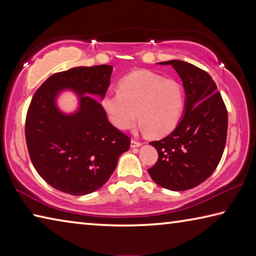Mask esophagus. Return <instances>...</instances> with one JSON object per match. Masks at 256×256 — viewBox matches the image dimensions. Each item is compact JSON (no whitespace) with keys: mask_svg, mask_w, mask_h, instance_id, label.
<instances>
[{"mask_svg":"<svg viewBox=\"0 0 256 256\" xmlns=\"http://www.w3.org/2000/svg\"><path fill=\"white\" fill-rule=\"evenodd\" d=\"M142 144L140 141H136V140H134V138H132L131 140V146L132 148H138V146H140Z\"/></svg>","mask_w":256,"mask_h":256,"instance_id":"esophagus-1","label":"esophagus"}]
</instances>
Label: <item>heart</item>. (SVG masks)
I'll return each mask as SVG.
<instances>
[{
  "instance_id": "obj_1",
  "label": "heart",
  "mask_w": 256,
  "mask_h": 256,
  "mask_svg": "<svg viewBox=\"0 0 256 256\" xmlns=\"http://www.w3.org/2000/svg\"><path fill=\"white\" fill-rule=\"evenodd\" d=\"M102 112L120 131L131 130L138 118L140 128L152 136L170 133L183 115L185 98L180 82L141 70L124 76L118 92L104 94Z\"/></svg>"
}]
</instances>
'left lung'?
Here are the masks:
<instances>
[{"label":"left lung","instance_id":"8db88e82","mask_svg":"<svg viewBox=\"0 0 256 256\" xmlns=\"http://www.w3.org/2000/svg\"><path fill=\"white\" fill-rule=\"evenodd\" d=\"M172 66L183 81L184 116L170 136L150 142L159 158L148 170L156 184L170 190L193 188L210 177L226 146L227 108L216 84L206 71L180 60Z\"/></svg>","mask_w":256,"mask_h":256}]
</instances>
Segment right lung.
I'll list each match as a JSON object with an SVG mask.
<instances>
[{
  "instance_id": "obj_1",
  "label": "right lung",
  "mask_w": 256,
  "mask_h": 256,
  "mask_svg": "<svg viewBox=\"0 0 256 256\" xmlns=\"http://www.w3.org/2000/svg\"><path fill=\"white\" fill-rule=\"evenodd\" d=\"M112 66H79L50 76L34 92L26 118V141L34 170L54 188L86 196L106 183L130 138L108 122L97 97L110 84ZM73 90L80 108L64 114L56 98Z\"/></svg>"
}]
</instances>
